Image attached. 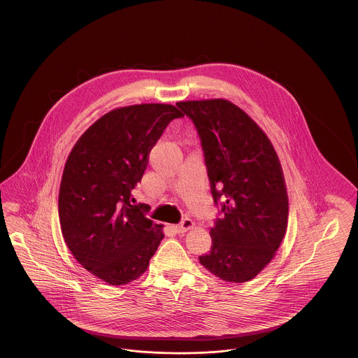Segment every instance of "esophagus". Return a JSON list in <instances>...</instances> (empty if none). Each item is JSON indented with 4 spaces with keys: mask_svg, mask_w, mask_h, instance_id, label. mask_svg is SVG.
<instances>
[{
    "mask_svg": "<svg viewBox=\"0 0 358 358\" xmlns=\"http://www.w3.org/2000/svg\"><path fill=\"white\" fill-rule=\"evenodd\" d=\"M193 225H194L193 220H190V219L185 217V219H184L182 222H180V224L173 225V229H174L177 234H182V232H187V231H189L190 228H193Z\"/></svg>",
    "mask_w": 358,
    "mask_h": 358,
    "instance_id": "esophagus-1",
    "label": "esophagus"
}]
</instances>
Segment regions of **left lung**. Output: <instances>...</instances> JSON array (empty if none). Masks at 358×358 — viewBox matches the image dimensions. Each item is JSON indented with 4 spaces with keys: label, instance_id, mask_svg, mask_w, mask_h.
Instances as JSON below:
<instances>
[{
    "label": "left lung",
    "instance_id": "obj_1",
    "mask_svg": "<svg viewBox=\"0 0 358 358\" xmlns=\"http://www.w3.org/2000/svg\"><path fill=\"white\" fill-rule=\"evenodd\" d=\"M200 136L215 205L212 248L200 263L225 282L255 278L287 228L289 200L279 158L262 129L224 99L177 103Z\"/></svg>",
    "mask_w": 358,
    "mask_h": 358
}]
</instances>
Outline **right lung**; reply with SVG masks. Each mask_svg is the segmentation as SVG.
<instances>
[{
  "mask_svg": "<svg viewBox=\"0 0 358 358\" xmlns=\"http://www.w3.org/2000/svg\"><path fill=\"white\" fill-rule=\"evenodd\" d=\"M171 104L113 110L79 138L69 153L59 192V219L69 251L87 271L113 286L146 271L164 238L162 225L133 205L154 145L171 120Z\"/></svg>",
  "mask_w": 358,
  "mask_h": 358,
  "instance_id": "add662e5",
  "label": "right lung"
}]
</instances>
